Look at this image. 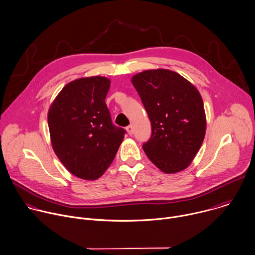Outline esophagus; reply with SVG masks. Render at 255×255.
Here are the masks:
<instances>
[{"instance_id": "obj_1", "label": "esophagus", "mask_w": 255, "mask_h": 255, "mask_svg": "<svg viewBox=\"0 0 255 255\" xmlns=\"http://www.w3.org/2000/svg\"><path fill=\"white\" fill-rule=\"evenodd\" d=\"M127 130H128V134L129 135H131L132 133H133V126H128V127H127Z\"/></svg>"}]
</instances>
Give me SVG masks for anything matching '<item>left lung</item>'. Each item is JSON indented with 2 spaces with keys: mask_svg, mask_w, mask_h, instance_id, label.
Masks as SVG:
<instances>
[{
  "mask_svg": "<svg viewBox=\"0 0 255 255\" xmlns=\"http://www.w3.org/2000/svg\"><path fill=\"white\" fill-rule=\"evenodd\" d=\"M151 125L142 148L166 174L189 167L206 132L203 99L194 84L169 69H149L131 77Z\"/></svg>",
  "mask_w": 255,
  "mask_h": 255,
  "instance_id": "8db88e82",
  "label": "left lung"
}]
</instances>
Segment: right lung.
Returning <instances> with one entry per match:
<instances>
[{
	"label": "right lung",
	"instance_id": "1",
	"mask_svg": "<svg viewBox=\"0 0 255 255\" xmlns=\"http://www.w3.org/2000/svg\"><path fill=\"white\" fill-rule=\"evenodd\" d=\"M111 79L90 76L67 83L48 111L51 144L74 176L93 181L113 163L126 130L112 123L106 97Z\"/></svg>",
	"mask_w": 255,
	"mask_h": 255
}]
</instances>
